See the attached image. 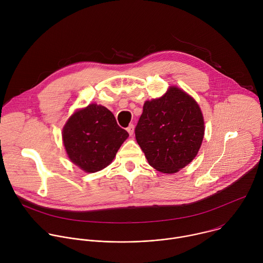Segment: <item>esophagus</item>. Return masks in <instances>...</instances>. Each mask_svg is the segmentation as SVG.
<instances>
[{"label":"esophagus","mask_w":263,"mask_h":263,"mask_svg":"<svg viewBox=\"0 0 263 263\" xmlns=\"http://www.w3.org/2000/svg\"><path fill=\"white\" fill-rule=\"evenodd\" d=\"M127 131H128V133L130 134V135H132L133 133H134V125H130L128 128H127Z\"/></svg>","instance_id":"34e87169"}]
</instances>
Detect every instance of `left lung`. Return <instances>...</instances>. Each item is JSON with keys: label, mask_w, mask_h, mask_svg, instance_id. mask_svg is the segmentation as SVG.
<instances>
[{"label": "left lung", "mask_w": 263, "mask_h": 263, "mask_svg": "<svg viewBox=\"0 0 263 263\" xmlns=\"http://www.w3.org/2000/svg\"><path fill=\"white\" fill-rule=\"evenodd\" d=\"M204 129L202 111L195 99L171 86L161 98L145 101L135 137L149 165L174 174L197 156Z\"/></svg>", "instance_id": "left-lung-1"}]
</instances>
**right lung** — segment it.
<instances>
[{
  "label": "right lung",
  "instance_id": "right-lung-1",
  "mask_svg": "<svg viewBox=\"0 0 263 263\" xmlns=\"http://www.w3.org/2000/svg\"><path fill=\"white\" fill-rule=\"evenodd\" d=\"M128 136L112 112L97 104L77 110L62 130L68 158L86 173H96L109 165Z\"/></svg>",
  "mask_w": 263,
  "mask_h": 263
}]
</instances>
